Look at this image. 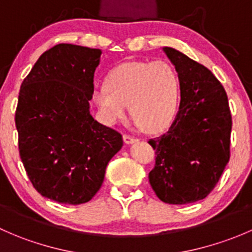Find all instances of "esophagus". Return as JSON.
I'll list each match as a JSON object with an SVG mask.
<instances>
[{"instance_id":"esophagus-1","label":"esophagus","mask_w":252,"mask_h":252,"mask_svg":"<svg viewBox=\"0 0 252 252\" xmlns=\"http://www.w3.org/2000/svg\"><path fill=\"white\" fill-rule=\"evenodd\" d=\"M123 141H124V144H126V145H130V144H134V142H135L136 140H135V139L133 138V136H129V135H123Z\"/></svg>"}]
</instances>
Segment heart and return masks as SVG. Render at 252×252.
<instances>
[{
    "mask_svg": "<svg viewBox=\"0 0 252 252\" xmlns=\"http://www.w3.org/2000/svg\"><path fill=\"white\" fill-rule=\"evenodd\" d=\"M179 94V74L168 61H131L108 73L106 85L95 89L93 100L106 123L121 121L129 105L138 128L158 133L173 121Z\"/></svg>",
    "mask_w": 252,
    "mask_h": 252,
    "instance_id": "heart-1",
    "label": "heart"
}]
</instances>
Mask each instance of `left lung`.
<instances>
[{
	"label": "left lung",
	"instance_id": "8db88e82",
	"mask_svg": "<svg viewBox=\"0 0 252 252\" xmlns=\"http://www.w3.org/2000/svg\"><path fill=\"white\" fill-rule=\"evenodd\" d=\"M162 50L179 74L180 102L168 131L149 140L157 155L149 180L161 201L192 204L212 191L229 161L232 116L211 70L175 48Z\"/></svg>",
	"mask_w": 252,
	"mask_h": 252
}]
</instances>
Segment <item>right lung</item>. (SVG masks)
<instances>
[{
    "mask_svg": "<svg viewBox=\"0 0 252 252\" xmlns=\"http://www.w3.org/2000/svg\"><path fill=\"white\" fill-rule=\"evenodd\" d=\"M98 48L60 44L46 51L20 86L16 111L19 154L30 182L60 204L90 201L122 149L119 133L90 113Z\"/></svg>",
    "mask_w": 252,
    "mask_h": 252,
    "instance_id": "1",
    "label": "right lung"
}]
</instances>
